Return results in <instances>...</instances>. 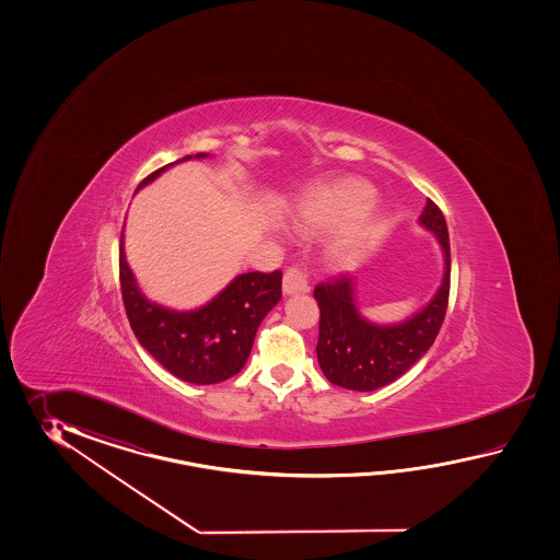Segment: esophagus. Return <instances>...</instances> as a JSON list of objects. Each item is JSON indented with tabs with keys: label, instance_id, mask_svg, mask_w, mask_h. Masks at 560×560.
<instances>
[{
	"label": "esophagus",
	"instance_id": "obj_1",
	"mask_svg": "<svg viewBox=\"0 0 560 560\" xmlns=\"http://www.w3.org/2000/svg\"><path fill=\"white\" fill-rule=\"evenodd\" d=\"M282 290H284V294H304V292H308V275H306V270L304 268H298V266H292V268H288L284 272V280H282Z\"/></svg>",
	"mask_w": 560,
	"mask_h": 560
}]
</instances>
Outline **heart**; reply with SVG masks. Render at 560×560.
Masks as SVG:
<instances>
[{
    "label": "heart",
    "mask_w": 560,
    "mask_h": 560,
    "mask_svg": "<svg viewBox=\"0 0 560 560\" xmlns=\"http://www.w3.org/2000/svg\"><path fill=\"white\" fill-rule=\"evenodd\" d=\"M376 191L360 178L336 179L298 203L294 224L300 232H322L338 228L328 256L338 268H350L369 256L382 236L381 215L369 206Z\"/></svg>",
    "instance_id": "b5f03b06"
}]
</instances>
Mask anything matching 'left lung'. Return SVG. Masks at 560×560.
Returning <instances> with one entry per match:
<instances>
[{
    "instance_id": "1",
    "label": "left lung",
    "mask_w": 560,
    "mask_h": 560,
    "mask_svg": "<svg viewBox=\"0 0 560 560\" xmlns=\"http://www.w3.org/2000/svg\"><path fill=\"white\" fill-rule=\"evenodd\" d=\"M420 226L430 230L444 254V276L434 298L400 324H372L357 308V284L350 276H334L314 288L320 308L316 354L328 381L357 393H370L400 378L429 352L441 332L451 292V242L441 208L429 200Z\"/></svg>"
}]
</instances>
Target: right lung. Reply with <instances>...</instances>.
<instances>
[{
  "label": "right lung",
  "instance_id": "add662e5",
  "mask_svg": "<svg viewBox=\"0 0 560 560\" xmlns=\"http://www.w3.org/2000/svg\"><path fill=\"white\" fill-rule=\"evenodd\" d=\"M208 154H196L206 158ZM191 155L178 162L190 160ZM142 179L138 190L167 167ZM119 284L126 314L138 342L176 378L191 384H215L238 374L250 357L254 336L264 316L282 298V272L240 275L202 308L170 310L150 302L136 284L126 262L124 234L119 242Z\"/></svg>",
  "mask_w": 560,
  "mask_h": 560
}]
</instances>
